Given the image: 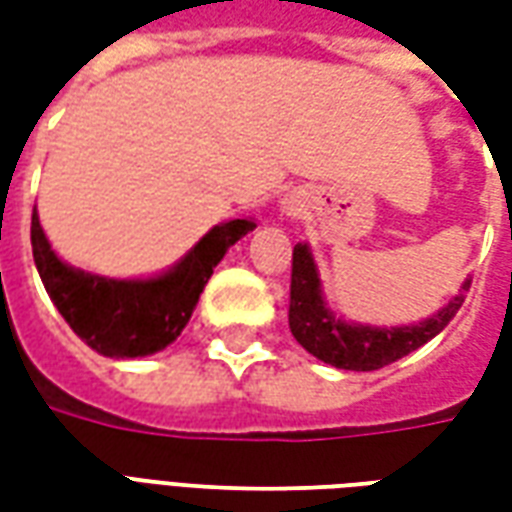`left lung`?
Here are the masks:
<instances>
[{
	"label": "left lung",
	"instance_id": "left-lung-1",
	"mask_svg": "<svg viewBox=\"0 0 512 512\" xmlns=\"http://www.w3.org/2000/svg\"><path fill=\"white\" fill-rule=\"evenodd\" d=\"M469 285L472 279L463 282L461 293L447 307H441L433 318L417 326L376 329V326L345 323L332 310H326L310 249L296 244L293 246V271H290V332L304 351L318 356L326 365L340 367V370H362V373L378 370L433 340L455 318V312L461 310Z\"/></svg>",
	"mask_w": 512,
	"mask_h": 512
}]
</instances>
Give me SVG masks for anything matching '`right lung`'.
Returning <instances> with one entry per match:
<instances>
[{
  "mask_svg": "<svg viewBox=\"0 0 512 512\" xmlns=\"http://www.w3.org/2000/svg\"><path fill=\"white\" fill-rule=\"evenodd\" d=\"M252 227L249 219L219 224L167 274L117 282L65 266L32 211V257L49 299L73 332L98 354L134 359L167 348L183 332L216 263Z\"/></svg>",
  "mask_w": 512,
  "mask_h": 512,
  "instance_id": "obj_1",
  "label": "right lung"
}]
</instances>
